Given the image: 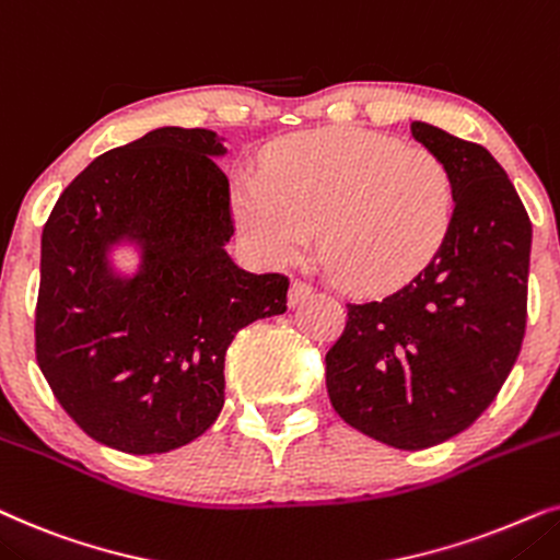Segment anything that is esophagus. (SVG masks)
Here are the masks:
<instances>
[{"label":"esophagus","instance_id":"34e87169","mask_svg":"<svg viewBox=\"0 0 560 560\" xmlns=\"http://www.w3.org/2000/svg\"><path fill=\"white\" fill-rule=\"evenodd\" d=\"M315 292V289H312V284H307V281L304 279H294L292 281V287H289V304H300V302H304L307 300V296Z\"/></svg>","mask_w":560,"mask_h":560}]
</instances>
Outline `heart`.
Returning a JSON list of instances; mask_svg holds the SVG:
<instances>
[{
  "instance_id": "1",
  "label": "heart",
  "mask_w": 560,
  "mask_h": 560,
  "mask_svg": "<svg viewBox=\"0 0 560 560\" xmlns=\"http://www.w3.org/2000/svg\"><path fill=\"white\" fill-rule=\"evenodd\" d=\"M451 212L445 163L369 130L289 138L268 151L260 176L235 186L237 222L268 260H296L319 230V256L361 292L389 289L428 264Z\"/></svg>"
}]
</instances>
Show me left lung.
<instances>
[{
	"label": "left lung",
	"instance_id": "1",
	"mask_svg": "<svg viewBox=\"0 0 560 560\" xmlns=\"http://www.w3.org/2000/svg\"><path fill=\"white\" fill-rule=\"evenodd\" d=\"M409 130L451 174L448 230L407 284L348 302L325 382L350 428L420 451L474 424L510 376L525 338L533 225L487 148L424 122Z\"/></svg>",
	"mask_w": 560,
	"mask_h": 560
}]
</instances>
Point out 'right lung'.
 <instances>
[{
  "label": "right lung",
  "mask_w": 560,
  "mask_h": 560,
  "mask_svg": "<svg viewBox=\"0 0 560 560\" xmlns=\"http://www.w3.org/2000/svg\"><path fill=\"white\" fill-rule=\"evenodd\" d=\"M212 130L159 128L94 159L43 228L35 358L66 415L132 456L191 443L225 405V353L241 327L287 312L284 273L225 253L230 182ZM144 266L117 280L109 244Z\"/></svg>",
  "instance_id": "add662e5"
}]
</instances>
